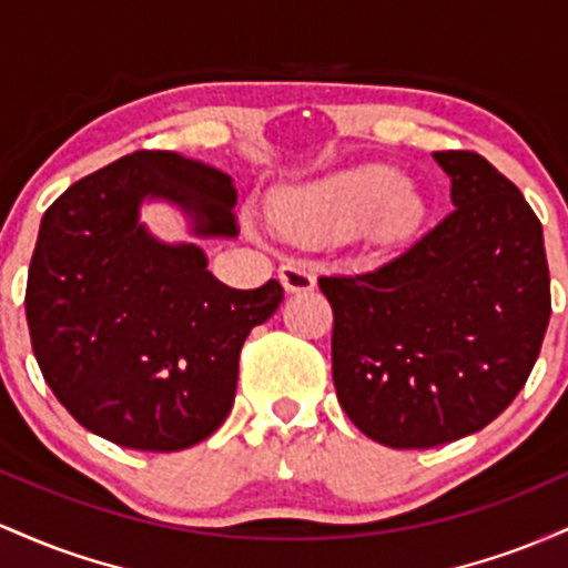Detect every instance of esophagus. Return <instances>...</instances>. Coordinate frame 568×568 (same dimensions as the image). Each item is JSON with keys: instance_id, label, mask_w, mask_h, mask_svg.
Returning a JSON list of instances; mask_svg holds the SVG:
<instances>
[{"instance_id": "34e87169", "label": "esophagus", "mask_w": 568, "mask_h": 568, "mask_svg": "<svg viewBox=\"0 0 568 568\" xmlns=\"http://www.w3.org/2000/svg\"><path fill=\"white\" fill-rule=\"evenodd\" d=\"M280 283H283V288L288 293H304V291L315 288L317 277L306 264L288 262V264L280 266Z\"/></svg>"}]
</instances>
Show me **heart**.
Segmentation results:
<instances>
[{
    "label": "heart",
    "mask_w": 568,
    "mask_h": 568,
    "mask_svg": "<svg viewBox=\"0 0 568 568\" xmlns=\"http://www.w3.org/2000/svg\"><path fill=\"white\" fill-rule=\"evenodd\" d=\"M425 200L400 181L395 168L382 162L342 168L293 189L272 207L280 230L306 237H342L366 224V232L382 243H395L419 226Z\"/></svg>",
    "instance_id": "obj_1"
}]
</instances>
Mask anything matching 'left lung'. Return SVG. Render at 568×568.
Masks as SVG:
<instances>
[{
    "label": "left lung",
    "instance_id": "obj_1",
    "mask_svg": "<svg viewBox=\"0 0 568 568\" xmlns=\"http://www.w3.org/2000/svg\"><path fill=\"white\" fill-rule=\"evenodd\" d=\"M454 211L393 262L321 277L334 384L352 425L389 448L478 433L524 389L550 323L542 224L475 152H435Z\"/></svg>",
    "mask_w": 568,
    "mask_h": 568
}]
</instances>
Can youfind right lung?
<instances>
[{
    "label": "right lung",
    "instance_id": "right-lung-1",
    "mask_svg": "<svg viewBox=\"0 0 568 568\" xmlns=\"http://www.w3.org/2000/svg\"><path fill=\"white\" fill-rule=\"evenodd\" d=\"M143 202L179 207L194 237H237L232 175L175 152H133L44 211L26 321L44 382L84 429L181 452L232 410L240 349L275 315L283 285L230 288L200 245L154 237Z\"/></svg>",
    "mask_w": 568,
    "mask_h": 568
}]
</instances>
